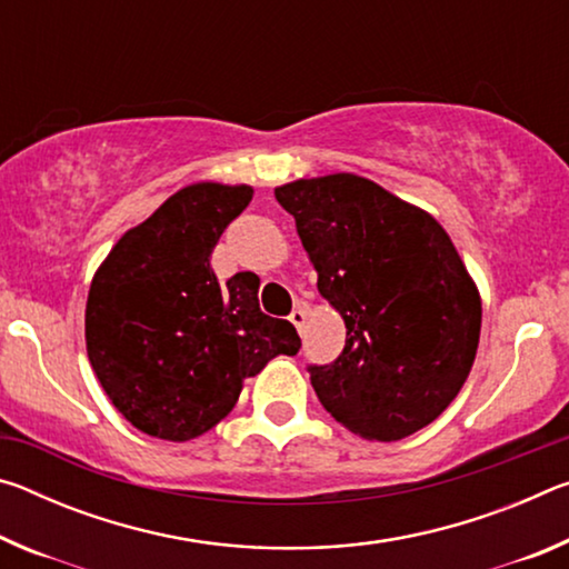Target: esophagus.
<instances>
[{"label": "esophagus", "mask_w": 569, "mask_h": 569, "mask_svg": "<svg viewBox=\"0 0 569 569\" xmlns=\"http://www.w3.org/2000/svg\"><path fill=\"white\" fill-rule=\"evenodd\" d=\"M306 316H308V311H306V303H298L293 311H291V316H288V321H291L296 329H298V333H303V323H306Z\"/></svg>", "instance_id": "obj_1"}]
</instances>
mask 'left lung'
<instances>
[{"instance_id":"left-lung-1","label":"left lung","mask_w":569,"mask_h":569,"mask_svg":"<svg viewBox=\"0 0 569 569\" xmlns=\"http://www.w3.org/2000/svg\"><path fill=\"white\" fill-rule=\"evenodd\" d=\"M346 346L308 363L316 397L363 439L397 441L445 411L477 356L481 303L447 230L377 182L336 172L276 188Z\"/></svg>"}]
</instances>
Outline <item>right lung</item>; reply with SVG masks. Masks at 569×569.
I'll list each match as a JSON object with an SVG mask.
<instances>
[{"label": "right lung", "instance_id": "1", "mask_svg": "<svg viewBox=\"0 0 569 569\" xmlns=\"http://www.w3.org/2000/svg\"><path fill=\"white\" fill-rule=\"evenodd\" d=\"M248 186L198 182L124 233L94 273L84 339L104 393L132 427L188 441L236 407L243 379L296 356L291 321L258 306V278L220 286L210 256L248 208Z\"/></svg>", "mask_w": 569, "mask_h": 569}]
</instances>
